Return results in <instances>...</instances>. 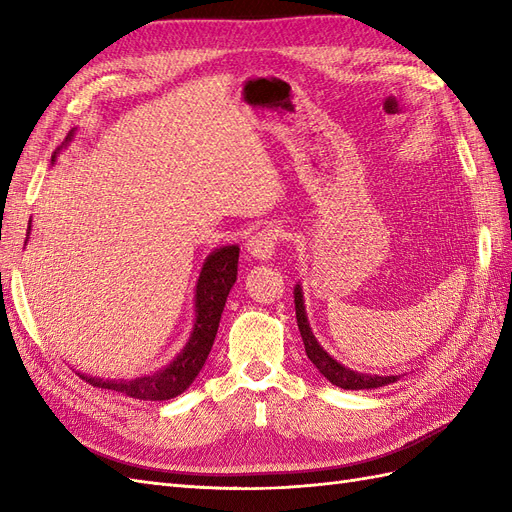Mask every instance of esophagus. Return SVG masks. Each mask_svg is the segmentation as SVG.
I'll use <instances>...</instances> for the list:
<instances>
[{
    "label": "esophagus",
    "instance_id": "obj_1",
    "mask_svg": "<svg viewBox=\"0 0 512 512\" xmlns=\"http://www.w3.org/2000/svg\"><path fill=\"white\" fill-rule=\"evenodd\" d=\"M275 247H277V230L273 228H262L247 239L245 250L256 260H271L275 256Z\"/></svg>",
    "mask_w": 512,
    "mask_h": 512
}]
</instances>
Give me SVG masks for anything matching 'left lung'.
<instances>
[{
	"label": "left lung",
	"mask_w": 512,
	"mask_h": 512,
	"mask_svg": "<svg viewBox=\"0 0 512 512\" xmlns=\"http://www.w3.org/2000/svg\"><path fill=\"white\" fill-rule=\"evenodd\" d=\"M294 309H297V324L305 344L307 359L316 365L320 374L327 378L331 384L339 386V389L346 391H363V389H378V386H386L391 382H397L399 376H371V374H361V371H354L342 363H337L333 356L324 350L316 335L309 329V320L305 312V303H303V290L297 284L294 286Z\"/></svg>",
	"instance_id": "1"
}]
</instances>
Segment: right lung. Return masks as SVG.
<instances>
[{
    "instance_id": "1",
    "label": "right lung",
    "mask_w": 512,
    "mask_h": 512,
    "mask_svg": "<svg viewBox=\"0 0 512 512\" xmlns=\"http://www.w3.org/2000/svg\"><path fill=\"white\" fill-rule=\"evenodd\" d=\"M72 136L74 130L68 134L66 143L72 141ZM29 230H32V226H29ZM237 265L239 245L218 247V250H213L207 256L196 282L194 329L190 333L188 344L183 346V350L166 367L156 371V374L141 376L134 380H102L85 374H81V378L91 386H98V389L117 391L141 401H166L181 395L185 389H190V384L196 380L200 369H203L207 361L215 335H218L226 297L230 288L237 282Z\"/></svg>"
}]
</instances>
